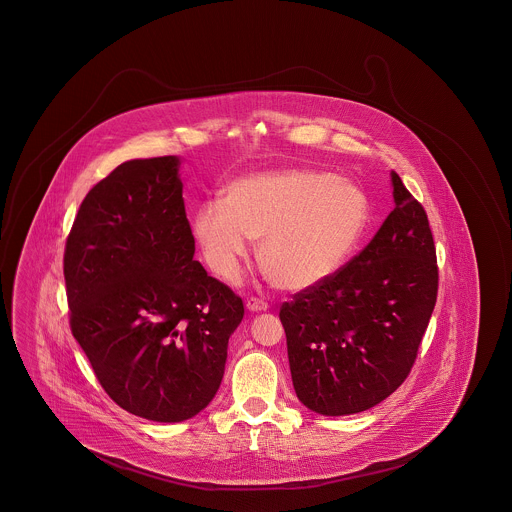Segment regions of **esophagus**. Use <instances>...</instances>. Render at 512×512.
Segmentation results:
<instances>
[{"mask_svg": "<svg viewBox=\"0 0 512 512\" xmlns=\"http://www.w3.org/2000/svg\"><path fill=\"white\" fill-rule=\"evenodd\" d=\"M246 308L250 310V312H266L268 310V302H264V300H260V298H248L246 300Z\"/></svg>", "mask_w": 512, "mask_h": 512, "instance_id": "obj_1", "label": "esophagus"}]
</instances>
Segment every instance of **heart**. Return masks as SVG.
Returning a JSON list of instances; mask_svg holds the SVG:
<instances>
[{
    "instance_id": "heart-1",
    "label": "heart",
    "mask_w": 512,
    "mask_h": 512,
    "mask_svg": "<svg viewBox=\"0 0 512 512\" xmlns=\"http://www.w3.org/2000/svg\"><path fill=\"white\" fill-rule=\"evenodd\" d=\"M370 217L364 190L352 181L312 169L252 173L206 202L192 216V233L208 268L237 281L248 241L271 283L306 291L341 268Z\"/></svg>"
}]
</instances>
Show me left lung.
<instances>
[{
  "instance_id": "obj_1",
  "label": "left lung",
  "mask_w": 512,
  "mask_h": 512,
  "mask_svg": "<svg viewBox=\"0 0 512 512\" xmlns=\"http://www.w3.org/2000/svg\"><path fill=\"white\" fill-rule=\"evenodd\" d=\"M391 185L393 212L366 248L279 310L296 397L323 416L368 410L403 385L437 300L426 210L395 171Z\"/></svg>"
}]
</instances>
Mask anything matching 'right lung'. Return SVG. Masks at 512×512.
<instances>
[{
  "label": "right lung",
  "instance_id": "1",
  "mask_svg": "<svg viewBox=\"0 0 512 512\" xmlns=\"http://www.w3.org/2000/svg\"><path fill=\"white\" fill-rule=\"evenodd\" d=\"M63 275L73 337L121 408L183 422L216 397L244 306L194 260L179 158L121 163L88 190Z\"/></svg>",
  "mask_w": 512,
  "mask_h": 512
}]
</instances>
